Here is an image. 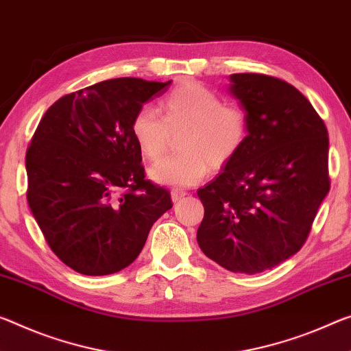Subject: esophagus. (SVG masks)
Masks as SVG:
<instances>
[{
  "mask_svg": "<svg viewBox=\"0 0 351 351\" xmlns=\"http://www.w3.org/2000/svg\"><path fill=\"white\" fill-rule=\"evenodd\" d=\"M187 195L186 191H182V189H173L171 191V199H173V203H178L181 198H184Z\"/></svg>",
  "mask_w": 351,
  "mask_h": 351,
  "instance_id": "esophagus-1",
  "label": "esophagus"
}]
</instances>
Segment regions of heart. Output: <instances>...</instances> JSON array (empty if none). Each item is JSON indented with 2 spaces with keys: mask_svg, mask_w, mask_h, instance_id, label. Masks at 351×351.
<instances>
[{
  "mask_svg": "<svg viewBox=\"0 0 351 351\" xmlns=\"http://www.w3.org/2000/svg\"><path fill=\"white\" fill-rule=\"evenodd\" d=\"M162 115L143 106L131 121V134L148 160L169 152L173 136H181V154L149 167L159 184L189 187L203 181L209 169L219 171L242 152L250 132L247 110L241 104L223 103L209 87L186 81L160 103Z\"/></svg>",
  "mask_w": 351,
  "mask_h": 351,
  "instance_id": "b5f03b06",
  "label": "heart"
}]
</instances>
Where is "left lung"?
<instances>
[{
    "label": "left lung",
    "instance_id": "obj_1",
    "mask_svg": "<svg viewBox=\"0 0 351 351\" xmlns=\"http://www.w3.org/2000/svg\"><path fill=\"white\" fill-rule=\"evenodd\" d=\"M230 80L250 132L237 158L198 191L204 217L197 241L226 270L254 275L304 245L330 192L328 131L308 98L280 77Z\"/></svg>",
    "mask_w": 351,
    "mask_h": 351
}]
</instances>
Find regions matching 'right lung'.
Listing matches in <instances>:
<instances>
[{"mask_svg": "<svg viewBox=\"0 0 351 351\" xmlns=\"http://www.w3.org/2000/svg\"><path fill=\"white\" fill-rule=\"evenodd\" d=\"M169 82L115 77L59 98L26 152L27 203L51 252L77 274L130 265L170 192L145 178L132 117Z\"/></svg>", "mask_w": 351, "mask_h": 351, "instance_id": "add662e5", "label": "right lung"}]
</instances>
